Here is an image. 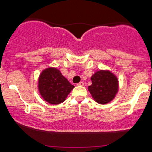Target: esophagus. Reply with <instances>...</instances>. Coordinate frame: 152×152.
Masks as SVG:
<instances>
[{"mask_svg":"<svg viewBox=\"0 0 152 152\" xmlns=\"http://www.w3.org/2000/svg\"><path fill=\"white\" fill-rule=\"evenodd\" d=\"M77 85H79V86H83L84 85V82H80L79 83L77 84Z\"/></svg>","mask_w":152,"mask_h":152,"instance_id":"1","label":"esophagus"}]
</instances>
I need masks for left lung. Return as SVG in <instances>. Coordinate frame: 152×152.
<instances>
[{
  "instance_id": "8db88e82",
  "label": "left lung",
  "mask_w": 152,
  "mask_h": 152,
  "mask_svg": "<svg viewBox=\"0 0 152 152\" xmlns=\"http://www.w3.org/2000/svg\"><path fill=\"white\" fill-rule=\"evenodd\" d=\"M92 85L88 91L93 98L99 104H107L111 101L118 91V80L108 70H99L91 77Z\"/></svg>"
}]
</instances>
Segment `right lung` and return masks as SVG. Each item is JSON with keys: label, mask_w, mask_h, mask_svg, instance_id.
I'll list each match as a JSON object with an SVG mask.
<instances>
[{"label": "right lung", "mask_w": 152, "mask_h": 152, "mask_svg": "<svg viewBox=\"0 0 152 152\" xmlns=\"http://www.w3.org/2000/svg\"><path fill=\"white\" fill-rule=\"evenodd\" d=\"M74 88L56 68L49 67L41 73L39 90L44 99L50 104L63 102Z\"/></svg>", "instance_id": "1"}]
</instances>
